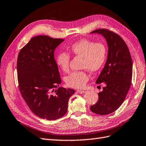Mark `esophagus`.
Returning <instances> with one entry per match:
<instances>
[{
  "label": "esophagus",
  "instance_id": "34e87169",
  "mask_svg": "<svg viewBox=\"0 0 146 146\" xmlns=\"http://www.w3.org/2000/svg\"><path fill=\"white\" fill-rule=\"evenodd\" d=\"M77 92L79 94H84V93H85V92H86V91H85V90H77Z\"/></svg>",
  "mask_w": 146,
  "mask_h": 146
}]
</instances>
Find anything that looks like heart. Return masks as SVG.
Here are the masks:
<instances>
[{
	"label": "heart",
	"mask_w": 146,
	"mask_h": 146,
	"mask_svg": "<svg viewBox=\"0 0 146 146\" xmlns=\"http://www.w3.org/2000/svg\"><path fill=\"white\" fill-rule=\"evenodd\" d=\"M69 52L75 56L82 57V69L95 72L104 66L107 56V49L102 42H95L88 39H82L71 44ZM70 54L67 52H60L57 56V64L64 72L69 71ZM88 75L85 70L75 71L66 78L69 87L83 88L88 80Z\"/></svg>",
	"instance_id": "1"
}]
</instances>
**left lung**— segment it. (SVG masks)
<instances>
[{
  "mask_svg": "<svg viewBox=\"0 0 146 146\" xmlns=\"http://www.w3.org/2000/svg\"><path fill=\"white\" fill-rule=\"evenodd\" d=\"M91 33L105 37L108 52L105 65L96 81L106 85L98 93V100L90 106V110L100 115H108L118 109L125 100L132 80L133 62L127 46L119 35L105 28Z\"/></svg>",
  "mask_w": 146,
  "mask_h": 146,
  "instance_id": "left-lung-1",
  "label": "left lung"
}]
</instances>
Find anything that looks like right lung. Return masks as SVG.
Here are the masks:
<instances>
[{"label":"right lung","instance_id":"add662e5","mask_svg":"<svg viewBox=\"0 0 146 146\" xmlns=\"http://www.w3.org/2000/svg\"><path fill=\"white\" fill-rule=\"evenodd\" d=\"M64 39L46 35L32 38L20 51L17 59L19 90L25 102L35 115L55 120L67 111L69 98L75 90L58 88L61 83L55 49Z\"/></svg>","mask_w":146,"mask_h":146}]
</instances>
